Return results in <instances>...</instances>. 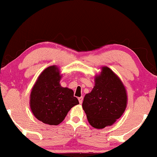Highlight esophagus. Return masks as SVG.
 Returning <instances> with one entry per match:
<instances>
[{
  "instance_id": "1",
  "label": "esophagus",
  "mask_w": 157,
  "mask_h": 157,
  "mask_svg": "<svg viewBox=\"0 0 157 157\" xmlns=\"http://www.w3.org/2000/svg\"><path fill=\"white\" fill-rule=\"evenodd\" d=\"M78 100H79V103H82V101H83V97L82 96H81V97H79L78 98Z\"/></svg>"
}]
</instances>
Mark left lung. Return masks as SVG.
<instances>
[{"instance_id":"8db88e82","label":"left lung","mask_w":157,"mask_h":157,"mask_svg":"<svg viewBox=\"0 0 157 157\" xmlns=\"http://www.w3.org/2000/svg\"><path fill=\"white\" fill-rule=\"evenodd\" d=\"M101 70L95 77V86L86 94L82 103L89 123L96 128L113 125L127 105V94L121 79L108 67Z\"/></svg>"}]
</instances>
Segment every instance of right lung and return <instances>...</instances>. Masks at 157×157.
Listing matches in <instances>:
<instances>
[{
	"label": "right lung",
	"mask_w": 157,
	"mask_h": 157,
	"mask_svg": "<svg viewBox=\"0 0 157 157\" xmlns=\"http://www.w3.org/2000/svg\"><path fill=\"white\" fill-rule=\"evenodd\" d=\"M61 75L56 66L42 72L32 88L30 107L34 116L49 125H58L65 119L68 111L79 101L71 89L62 87Z\"/></svg>",
	"instance_id": "1"
}]
</instances>
